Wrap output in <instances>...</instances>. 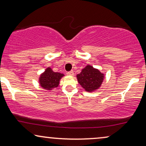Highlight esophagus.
I'll list each match as a JSON object with an SVG mask.
<instances>
[{"mask_svg":"<svg viewBox=\"0 0 146 146\" xmlns=\"http://www.w3.org/2000/svg\"><path fill=\"white\" fill-rule=\"evenodd\" d=\"M68 74L70 75V76H73L74 75V71L73 70H71V71H69L68 72Z\"/></svg>","mask_w":146,"mask_h":146,"instance_id":"obj_1","label":"esophagus"}]
</instances>
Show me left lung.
I'll return each instance as SVG.
<instances>
[{"instance_id": "8db88e82", "label": "left lung", "mask_w": 146, "mask_h": 146, "mask_svg": "<svg viewBox=\"0 0 146 146\" xmlns=\"http://www.w3.org/2000/svg\"><path fill=\"white\" fill-rule=\"evenodd\" d=\"M78 82L86 92H94L101 86L104 74L99 70L90 65H87L76 76Z\"/></svg>"}]
</instances>
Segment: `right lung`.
I'll list each match as a JSON object with an SVG mask.
<instances>
[{
    "label": "right lung",
    "instance_id": "obj_1",
    "mask_svg": "<svg viewBox=\"0 0 146 146\" xmlns=\"http://www.w3.org/2000/svg\"><path fill=\"white\" fill-rule=\"evenodd\" d=\"M64 74L59 72H54L51 68H47L39 78V83L42 88L47 90L57 88L59 85L60 80Z\"/></svg>",
    "mask_w": 146,
    "mask_h": 146
}]
</instances>
